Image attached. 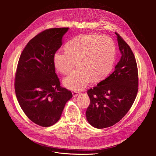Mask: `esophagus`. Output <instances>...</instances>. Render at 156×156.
Masks as SVG:
<instances>
[{"mask_svg":"<svg viewBox=\"0 0 156 156\" xmlns=\"http://www.w3.org/2000/svg\"><path fill=\"white\" fill-rule=\"evenodd\" d=\"M72 94H73V97H77L79 95V93L76 92V91H74L72 93Z\"/></svg>","mask_w":156,"mask_h":156,"instance_id":"esophagus-1","label":"esophagus"}]
</instances>
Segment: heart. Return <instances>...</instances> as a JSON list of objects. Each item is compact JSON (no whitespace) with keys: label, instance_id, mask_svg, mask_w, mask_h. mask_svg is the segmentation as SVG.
Masks as SVG:
<instances>
[{"label":"heart","instance_id":"obj_1","mask_svg":"<svg viewBox=\"0 0 156 156\" xmlns=\"http://www.w3.org/2000/svg\"><path fill=\"white\" fill-rule=\"evenodd\" d=\"M65 53H57L53 62L62 75L69 73L77 62L78 69L63 79L65 87L81 91L91 81L106 77L115 62L116 49L114 41L107 36L85 34L76 36L65 46Z\"/></svg>","mask_w":156,"mask_h":156}]
</instances>
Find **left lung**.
Returning a JSON list of instances; mask_svg holds the SVG:
<instances>
[{
    "instance_id": "8db88e82",
    "label": "left lung",
    "mask_w": 156,
    "mask_h": 156,
    "mask_svg": "<svg viewBox=\"0 0 156 156\" xmlns=\"http://www.w3.org/2000/svg\"><path fill=\"white\" fill-rule=\"evenodd\" d=\"M117 35L122 54L114 72L87 92L90 104L86 112L87 122L97 128H104L119 122L128 112L138 91L136 59L123 38Z\"/></svg>"
}]
</instances>
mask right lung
<instances>
[{
	"instance_id": "right-lung-1",
	"label": "right lung",
	"mask_w": 156,
	"mask_h": 156,
	"mask_svg": "<svg viewBox=\"0 0 156 156\" xmlns=\"http://www.w3.org/2000/svg\"><path fill=\"white\" fill-rule=\"evenodd\" d=\"M69 29L51 28L39 33L28 42L18 60L15 80L17 100L28 119L43 127L58 122L73 96L60 86L53 62Z\"/></svg>"
}]
</instances>
